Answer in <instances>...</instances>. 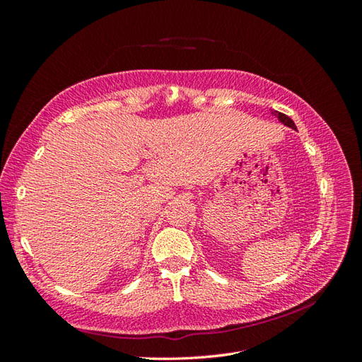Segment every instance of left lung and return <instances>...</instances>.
I'll use <instances>...</instances> for the list:
<instances>
[{
  "label": "left lung",
  "mask_w": 362,
  "mask_h": 362,
  "mask_svg": "<svg viewBox=\"0 0 362 362\" xmlns=\"http://www.w3.org/2000/svg\"><path fill=\"white\" fill-rule=\"evenodd\" d=\"M271 113L274 115V117L279 118V121L281 122V124L288 126V127H291V129H297L296 124H294V121H292L289 117H286V115H284V113H280V112H276V110H274V112H271Z\"/></svg>",
  "instance_id": "8db88e82"
}]
</instances>
